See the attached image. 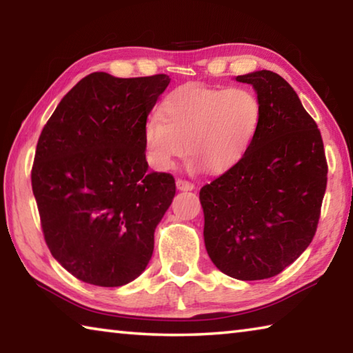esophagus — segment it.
Returning <instances> with one entry per match:
<instances>
[{
    "mask_svg": "<svg viewBox=\"0 0 353 353\" xmlns=\"http://www.w3.org/2000/svg\"><path fill=\"white\" fill-rule=\"evenodd\" d=\"M176 187L181 191H191V190H194V183L185 181V179H177Z\"/></svg>",
    "mask_w": 353,
    "mask_h": 353,
    "instance_id": "34e87169",
    "label": "esophagus"
}]
</instances>
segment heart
<instances>
[{"instance_id":"obj_1","label":"heart","mask_w":353,"mask_h":353,"mask_svg":"<svg viewBox=\"0 0 353 353\" xmlns=\"http://www.w3.org/2000/svg\"><path fill=\"white\" fill-rule=\"evenodd\" d=\"M260 117L259 99L248 88L183 83L166 94L160 117L145 124L148 159L157 170H170L188 148L193 168L224 172L248 152Z\"/></svg>"}]
</instances>
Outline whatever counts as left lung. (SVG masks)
<instances>
[{
  "instance_id": "left-lung-1",
  "label": "left lung",
  "mask_w": 353,
  "mask_h": 353,
  "mask_svg": "<svg viewBox=\"0 0 353 353\" xmlns=\"http://www.w3.org/2000/svg\"><path fill=\"white\" fill-rule=\"evenodd\" d=\"M236 81L255 88L260 124L240 162L199 191L204 241L221 272L263 280L312 243L328 166L318 124L282 76L261 70Z\"/></svg>"
}]
</instances>
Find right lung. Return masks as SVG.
<instances>
[{"mask_svg":"<svg viewBox=\"0 0 353 353\" xmlns=\"http://www.w3.org/2000/svg\"><path fill=\"white\" fill-rule=\"evenodd\" d=\"M170 81L88 74L39 137L31 182L41 230L52 256L82 282L126 285L151 260L176 182L148 171L143 129Z\"/></svg>","mask_w":353,"mask_h":353,"instance_id":"add662e5","label":"right lung"}]
</instances>
